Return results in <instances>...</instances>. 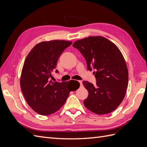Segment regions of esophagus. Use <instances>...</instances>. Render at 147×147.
Returning a JSON list of instances; mask_svg holds the SVG:
<instances>
[{
  "instance_id": "esophagus-1",
  "label": "esophagus",
  "mask_w": 147,
  "mask_h": 147,
  "mask_svg": "<svg viewBox=\"0 0 147 147\" xmlns=\"http://www.w3.org/2000/svg\"><path fill=\"white\" fill-rule=\"evenodd\" d=\"M79 83H80V86H82V82L81 81H79Z\"/></svg>"
}]
</instances>
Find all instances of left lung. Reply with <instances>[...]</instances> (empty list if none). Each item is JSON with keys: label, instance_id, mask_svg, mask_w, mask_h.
<instances>
[{"label": "left lung", "instance_id": "left-lung-1", "mask_svg": "<svg viewBox=\"0 0 147 147\" xmlns=\"http://www.w3.org/2000/svg\"><path fill=\"white\" fill-rule=\"evenodd\" d=\"M86 59L88 70L94 69L96 84L83 81L88 91L84 105L93 113H111L121 103L128 84V70L118 48L103 37H89L75 42Z\"/></svg>", "mask_w": 147, "mask_h": 147}]
</instances>
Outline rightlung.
<instances>
[{
	"label": "right lung",
	"instance_id": "obj_1",
	"mask_svg": "<svg viewBox=\"0 0 147 147\" xmlns=\"http://www.w3.org/2000/svg\"><path fill=\"white\" fill-rule=\"evenodd\" d=\"M72 42L65 40L42 42L37 44L26 57L22 69L20 86L28 105L37 113L50 115L59 110L74 90L75 80L53 82L52 72L65 48ZM56 73L58 70H56Z\"/></svg>",
	"mask_w": 147,
	"mask_h": 147
}]
</instances>
